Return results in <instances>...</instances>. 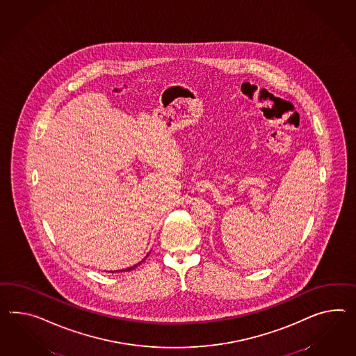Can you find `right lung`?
<instances>
[{
	"instance_id": "1",
	"label": "right lung",
	"mask_w": 356,
	"mask_h": 356,
	"mask_svg": "<svg viewBox=\"0 0 356 356\" xmlns=\"http://www.w3.org/2000/svg\"><path fill=\"white\" fill-rule=\"evenodd\" d=\"M142 262H139L138 264H140ZM138 264H134V266H131V267H129V268H127V270H122V271H130V270H134L136 267H137ZM112 273V271H111Z\"/></svg>"
}]
</instances>
